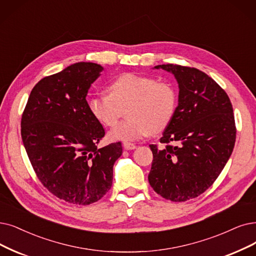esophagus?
Segmentation results:
<instances>
[{
    "mask_svg": "<svg viewBox=\"0 0 256 256\" xmlns=\"http://www.w3.org/2000/svg\"><path fill=\"white\" fill-rule=\"evenodd\" d=\"M122 147H124L125 150H134L136 148V146L134 144H132V142H124Z\"/></svg>",
    "mask_w": 256,
    "mask_h": 256,
    "instance_id": "esophagus-1",
    "label": "esophagus"
}]
</instances>
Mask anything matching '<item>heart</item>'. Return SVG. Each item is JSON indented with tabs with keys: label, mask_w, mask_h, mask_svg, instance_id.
I'll list each match as a JSON object with an SVG mask.
<instances>
[{
	"label": "heart",
	"mask_w": 256,
	"mask_h": 256,
	"mask_svg": "<svg viewBox=\"0 0 256 256\" xmlns=\"http://www.w3.org/2000/svg\"><path fill=\"white\" fill-rule=\"evenodd\" d=\"M109 94L90 98L88 109L100 124L114 126L122 108L129 105L127 122L109 132L114 140L134 142L150 136L153 131L168 126L176 108V94L171 84L156 82L152 76L122 74L108 86Z\"/></svg>",
	"instance_id": "heart-1"
}]
</instances>
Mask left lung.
Returning <instances> with one entry per match:
<instances>
[{
    "label": "left lung",
    "instance_id": "left-lung-1",
    "mask_svg": "<svg viewBox=\"0 0 256 256\" xmlns=\"http://www.w3.org/2000/svg\"><path fill=\"white\" fill-rule=\"evenodd\" d=\"M174 76L178 104L153 153L150 186L164 198L185 202L214 182L234 148L236 128L227 94L205 72L180 65H158Z\"/></svg>",
    "mask_w": 256,
    "mask_h": 256
}]
</instances>
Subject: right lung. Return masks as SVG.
Masks as SVG:
<instances>
[{
	"label": "right lung",
	"mask_w": 256,
	"mask_h": 256,
	"mask_svg": "<svg viewBox=\"0 0 256 256\" xmlns=\"http://www.w3.org/2000/svg\"><path fill=\"white\" fill-rule=\"evenodd\" d=\"M104 68L78 62L40 80L30 92L21 134L40 182L76 205H90L111 188L120 142L103 148L102 124L90 114L86 96Z\"/></svg>",
	"instance_id": "right-lung-1"
}]
</instances>
